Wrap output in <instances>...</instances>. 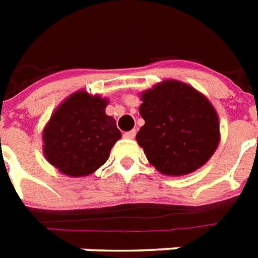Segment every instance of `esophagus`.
I'll list each match as a JSON object with an SVG mask.
<instances>
[{
	"label": "esophagus",
	"mask_w": 258,
	"mask_h": 258,
	"mask_svg": "<svg viewBox=\"0 0 258 258\" xmlns=\"http://www.w3.org/2000/svg\"><path fill=\"white\" fill-rule=\"evenodd\" d=\"M135 134H137V131H135V130H131V131H127V133L123 134V137L127 138V139H133V138L135 137Z\"/></svg>",
	"instance_id": "obj_1"
}]
</instances>
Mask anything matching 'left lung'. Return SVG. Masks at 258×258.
Wrapping results in <instances>:
<instances>
[{"mask_svg": "<svg viewBox=\"0 0 258 258\" xmlns=\"http://www.w3.org/2000/svg\"><path fill=\"white\" fill-rule=\"evenodd\" d=\"M145 119L137 134L147 159L166 175H186L210 159L220 124L210 101L192 87L166 80L142 93Z\"/></svg>", "mask_w": 258, "mask_h": 258, "instance_id": "8db88e82", "label": "left lung"}]
</instances>
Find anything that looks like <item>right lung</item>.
<instances>
[{
  "mask_svg": "<svg viewBox=\"0 0 258 258\" xmlns=\"http://www.w3.org/2000/svg\"><path fill=\"white\" fill-rule=\"evenodd\" d=\"M105 99L80 91L54 111L42 139L46 159L58 171L88 175L108 159L121 134L115 119L105 115Z\"/></svg>",
  "mask_w": 258,
  "mask_h": 258,
  "instance_id": "add662e5",
  "label": "right lung"
}]
</instances>
